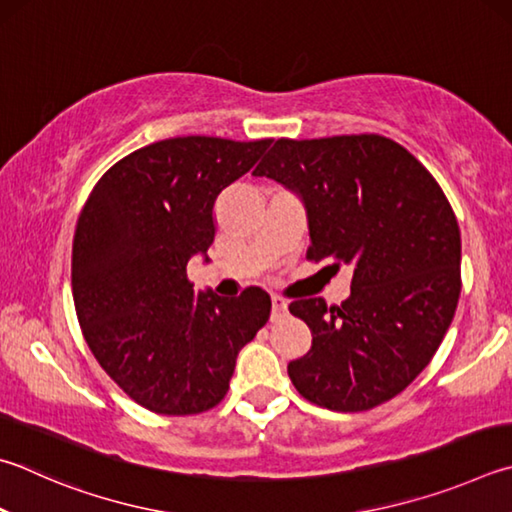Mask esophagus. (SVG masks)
<instances>
[{"label":"esophagus","mask_w":512,"mask_h":512,"mask_svg":"<svg viewBox=\"0 0 512 512\" xmlns=\"http://www.w3.org/2000/svg\"><path fill=\"white\" fill-rule=\"evenodd\" d=\"M273 315L271 318L273 320H280L282 315H286V311H288V302L284 300V297H280V295H273Z\"/></svg>","instance_id":"34e87169"}]
</instances>
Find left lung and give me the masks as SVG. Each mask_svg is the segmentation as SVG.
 <instances>
[{
  "instance_id": "left-lung-1",
  "label": "left lung",
  "mask_w": 512,
  "mask_h": 512,
  "mask_svg": "<svg viewBox=\"0 0 512 512\" xmlns=\"http://www.w3.org/2000/svg\"><path fill=\"white\" fill-rule=\"evenodd\" d=\"M255 176L300 194L306 259L353 268L340 306L288 304L311 349L288 362L306 401L365 412L401 394L443 342L461 293V232L434 176L392 138H277Z\"/></svg>"
}]
</instances>
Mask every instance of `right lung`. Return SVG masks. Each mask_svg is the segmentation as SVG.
Returning a JSON list of instances; mask_svg holds the SVG:
<instances>
[{"label": "right lung", "mask_w": 512, "mask_h": 512, "mask_svg": "<svg viewBox=\"0 0 512 512\" xmlns=\"http://www.w3.org/2000/svg\"><path fill=\"white\" fill-rule=\"evenodd\" d=\"M271 138L179 136L127 154L100 176L73 235L71 286L87 345L145 410L208 412L224 401L241 347L271 315L257 286L197 293L192 255L215 241V201Z\"/></svg>", "instance_id": "1"}]
</instances>
